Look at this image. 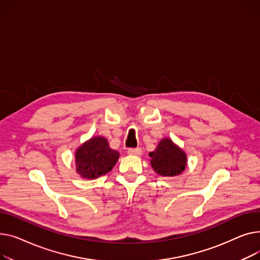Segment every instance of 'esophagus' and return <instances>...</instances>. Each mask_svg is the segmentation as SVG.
I'll list each match as a JSON object with an SVG mask.
<instances>
[{
    "label": "esophagus",
    "instance_id": "1",
    "mask_svg": "<svg viewBox=\"0 0 260 260\" xmlns=\"http://www.w3.org/2000/svg\"><path fill=\"white\" fill-rule=\"evenodd\" d=\"M128 154L129 155H133V156H141L143 154V150L141 148L129 149L128 150Z\"/></svg>",
    "mask_w": 260,
    "mask_h": 260
}]
</instances>
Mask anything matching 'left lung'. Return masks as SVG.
Segmentation results:
<instances>
[{"label":"left lung","mask_w":260,"mask_h":260,"mask_svg":"<svg viewBox=\"0 0 260 260\" xmlns=\"http://www.w3.org/2000/svg\"><path fill=\"white\" fill-rule=\"evenodd\" d=\"M150 164L160 176L173 177L185 171L188 161L186 152L169 137L161 139L154 151L149 153Z\"/></svg>","instance_id":"1"}]
</instances>
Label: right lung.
<instances>
[{
    "label": "right lung",
    "mask_w": 260,
    "mask_h": 260,
    "mask_svg": "<svg viewBox=\"0 0 260 260\" xmlns=\"http://www.w3.org/2000/svg\"><path fill=\"white\" fill-rule=\"evenodd\" d=\"M119 158L104 136H93L83 143L74 153L75 170L81 177L95 179L112 170Z\"/></svg>",
    "instance_id": "1"
}]
</instances>
